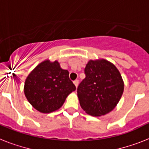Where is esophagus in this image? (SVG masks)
<instances>
[{"instance_id":"obj_1","label":"esophagus","mask_w":149,"mask_h":149,"mask_svg":"<svg viewBox=\"0 0 149 149\" xmlns=\"http://www.w3.org/2000/svg\"><path fill=\"white\" fill-rule=\"evenodd\" d=\"M73 83H74V85L76 86V87L78 86V85H79V80H78V79H76V80L73 81Z\"/></svg>"}]
</instances>
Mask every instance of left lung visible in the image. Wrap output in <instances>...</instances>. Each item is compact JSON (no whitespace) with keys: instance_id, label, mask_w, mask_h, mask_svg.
<instances>
[{"instance_id":"obj_1","label":"left lung","mask_w":149,"mask_h":149,"mask_svg":"<svg viewBox=\"0 0 149 149\" xmlns=\"http://www.w3.org/2000/svg\"><path fill=\"white\" fill-rule=\"evenodd\" d=\"M86 78L77 88L79 103L93 116L112 111L124 90V83L117 68L107 60H90L84 70Z\"/></svg>"}]
</instances>
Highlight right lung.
Listing matches in <instances>:
<instances>
[{"label": "right lung", "mask_w": 149, "mask_h": 149, "mask_svg": "<svg viewBox=\"0 0 149 149\" xmlns=\"http://www.w3.org/2000/svg\"><path fill=\"white\" fill-rule=\"evenodd\" d=\"M76 86L69 72L60 68L57 61L39 64L25 81L24 93L29 102L39 112L49 113L60 109Z\"/></svg>", "instance_id": "obj_1"}]
</instances>
